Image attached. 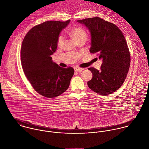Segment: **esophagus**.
<instances>
[{"label":"esophagus","mask_w":149,"mask_h":149,"mask_svg":"<svg viewBox=\"0 0 149 149\" xmlns=\"http://www.w3.org/2000/svg\"><path fill=\"white\" fill-rule=\"evenodd\" d=\"M74 69L75 71L77 72V71H82V70H84L85 69L84 68H79V67H74Z\"/></svg>","instance_id":"esophagus-1"}]
</instances>
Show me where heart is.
<instances>
[{"label":"heart","mask_w":149,"mask_h":149,"mask_svg":"<svg viewBox=\"0 0 149 149\" xmlns=\"http://www.w3.org/2000/svg\"><path fill=\"white\" fill-rule=\"evenodd\" d=\"M71 35L72 37L79 42L81 41H86L87 37V33L85 30L80 27H76L73 29L71 31ZM65 40V36L64 34L61 33L59 35L57 39V44L58 46H61L64 44Z\"/></svg>","instance_id":"b5f03b06"}]
</instances>
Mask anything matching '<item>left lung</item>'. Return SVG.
I'll return each mask as SVG.
<instances>
[{"mask_svg":"<svg viewBox=\"0 0 149 149\" xmlns=\"http://www.w3.org/2000/svg\"><path fill=\"white\" fill-rule=\"evenodd\" d=\"M77 22L84 24L91 32L89 52L97 53L103 61L100 70L88 68L93 77L88 81V86L99 95L111 94L123 84L130 68V54L125 37L115 24L99 17Z\"/></svg>","mask_w":149,"mask_h":149,"instance_id":"1","label":"left lung"}]
</instances>
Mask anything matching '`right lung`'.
<instances>
[{"label": "right lung", "mask_w": 149, "mask_h": 149, "mask_svg": "<svg viewBox=\"0 0 149 149\" xmlns=\"http://www.w3.org/2000/svg\"><path fill=\"white\" fill-rule=\"evenodd\" d=\"M49 21L33 27L22 43L21 60L26 77L39 94L47 98L58 96L66 91L74 74L72 67H60L51 56L57 47L61 30L69 23Z\"/></svg>", "instance_id": "right-lung-1"}]
</instances>
